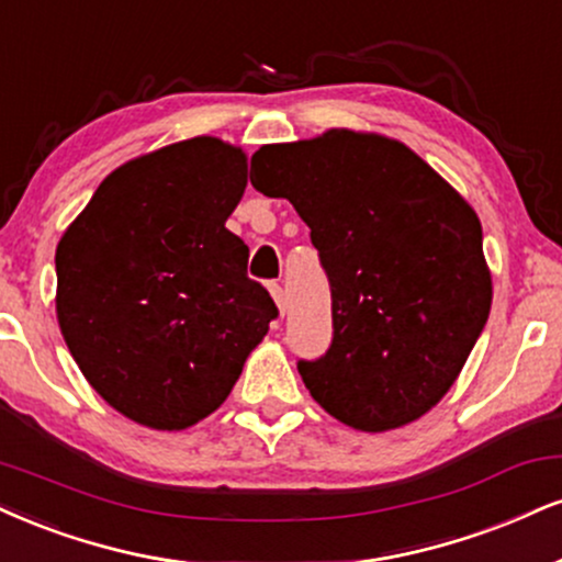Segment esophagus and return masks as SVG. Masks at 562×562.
Instances as JSON below:
<instances>
[{
	"label": "esophagus",
	"mask_w": 562,
	"mask_h": 562,
	"mask_svg": "<svg viewBox=\"0 0 562 562\" xmlns=\"http://www.w3.org/2000/svg\"><path fill=\"white\" fill-rule=\"evenodd\" d=\"M269 293H272V299L277 303V308H280V314H285V290H282L280 282H269Z\"/></svg>",
	"instance_id": "obj_1"
}]
</instances>
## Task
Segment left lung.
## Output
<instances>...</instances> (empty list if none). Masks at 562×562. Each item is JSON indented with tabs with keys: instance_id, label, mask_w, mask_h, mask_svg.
<instances>
[{
	"instance_id": "left-lung-1",
	"label": "left lung",
	"mask_w": 562,
	"mask_h": 562,
	"mask_svg": "<svg viewBox=\"0 0 562 562\" xmlns=\"http://www.w3.org/2000/svg\"><path fill=\"white\" fill-rule=\"evenodd\" d=\"M251 186L295 206L333 290V346L299 361L311 397L361 431L435 408L492 306L469 201L401 140L346 127L261 146Z\"/></svg>"
}]
</instances>
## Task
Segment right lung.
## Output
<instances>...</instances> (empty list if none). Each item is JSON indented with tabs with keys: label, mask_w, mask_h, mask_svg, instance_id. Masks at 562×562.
Here are the masks:
<instances>
[{
	"label": "right lung",
	"mask_w": 562,
	"mask_h": 562,
	"mask_svg": "<svg viewBox=\"0 0 562 562\" xmlns=\"http://www.w3.org/2000/svg\"><path fill=\"white\" fill-rule=\"evenodd\" d=\"M248 157L212 135L106 175L57 246V322L114 411L178 431L214 414L277 306L225 227Z\"/></svg>",
	"instance_id": "obj_1"
}]
</instances>
